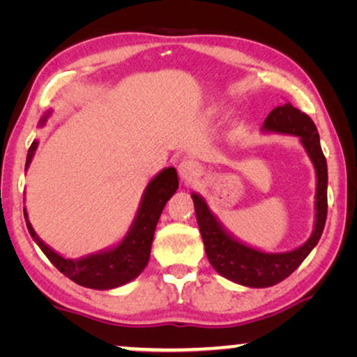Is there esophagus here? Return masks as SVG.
I'll return each mask as SVG.
<instances>
[{"instance_id": "34e87169", "label": "esophagus", "mask_w": 357, "mask_h": 357, "mask_svg": "<svg viewBox=\"0 0 357 357\" xmlns=\"http://www.w3.org/2000/svg\"><path fill=\"white\" fill-rule=\"evenodd\" d=\"M178 175L183 182H192L193 178H197L199 175V165L195 160L183 159L178 164Z\"/></svg>"}]
</instances>
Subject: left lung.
Masks as SVG:
<instances>
[{"instance_id":"1","label":"left lung","mask_w":357,"mask_h":357,"mask_svg":"<svg viewBox=\"0 0 357 357\" xmlns=\"http://www.w3.org/2000/svg\"><path fill=\"white\" fill-rule=\"evenodd\" d=\"M261 131L297 136L310 162L314 164L317 177L314 231L301 247L289 252L273 253L247 245L224 227L202 195L192 192L195 214L209 263L226 280L247 287L275 286L294 273L319 243L326 221V208H328L326 203L328 169L320 146L319 131L310 116L296 109L291 102H286L284 105L276 107L270 112Z\"/></svg>"}]
</instances>
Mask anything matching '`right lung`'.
Masks as SVG:
<instances>
[{
  "mask_svg": "<svg viewBox=\"0 0 357 357\" xmlns=\"http://www.w3.org/2000/svg\"><path fill=\"white\" fill-rule=\"evenodd\" d=\"M52 115L48 110L40 119V126L47 123V119ZM38 146V141H33L27 153L26 170L32 162L33 154ZM178 188V177L175 167L162 169L151 182L146 185L143 197H141L138 211L126 232V236L114 247L105 248V250L91 253V255L81 258H65L60 253L48 247L37 232L33 231L29 214L24 208V218L33 241L40 250L45 253L53 266L58 268L63 275L75 281L76 284L91 287V289L109 291L115 289L133 281L138 278L148 265L151 255V245H153L154 231L158 221L162 214L165 203L174 197Z\"/></svg>",
  "mask_w": 357,
  "mask_h": 357,
  "instance_id": "right-lung-1",
  "label": "right lung"
}]
</instances>
